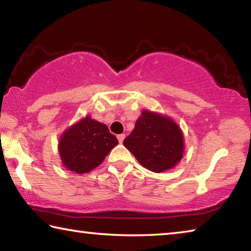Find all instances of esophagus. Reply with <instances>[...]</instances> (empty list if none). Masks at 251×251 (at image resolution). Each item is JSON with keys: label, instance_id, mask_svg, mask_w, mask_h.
Segmentation results:
<instances>
[{"label": "esophagus", "instance_id": "esophagus-1", "mask_svg": "<svg viewBox=\"0 0 251 251\" xmlns=\"http://www.w3.org/2000/svg\"><path fill=\"white\" fill-rule=\"evenodd\" d=\"M117 138H118V142H120L121 144L123 143V141H124V138H125V134H120V135H117Z\"/></svg>", "mask_w": 251, "mask_h": 251}]
</instances>
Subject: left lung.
Returning a JSON list of instances; mask_svg holds the SVG:
<instances>
[{"label": "left lung", "mask_w": 251, "mask_h": 251, "mask_svg": "<svg viewBox=\"0 0 251 251\" xmlns=\"http://www.w3.org/2000/svg\"><path fill=\"white\" fill-rule=\"evenodd\" d=\"M123 144L139 164L154 173L175 167L184 154L180 127L169 117L146 109Z\"/></svg>", "instance_id": "obj_1"}]
</instances>
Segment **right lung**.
Instances as JSON below:
<instances>
[{
	"instance_id": "1",
	"label": "right lung",
	"mask_w": 251,
	"mask_h": 251,
	"mask_svg": "<svg viewBox=\"0 0 251 251\" xmlns=\"http://www.w3.org/2000/svg\"><path fill=\"white\" fill-rule=\"evenodd\" d=\"M117 144V138L109 133L107 126L86 116L62 134L58 152L67 169L86 174L100 165Z\"/></svg>"
}]
</instances>
